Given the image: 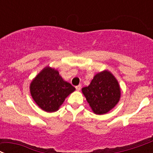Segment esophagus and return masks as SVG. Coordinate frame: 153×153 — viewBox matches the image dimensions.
Wrapping results in <instances>:
<instances>
[{"instance_id":"esophagus-1","label":"esophagus","mask_w":153,"mask_h":153,"mask_svg":"<svg viewBox=\"0 0 153 153\" xmlns=\"http://www.w3.org/2000/svg\"><path fill=\"white\" fill-rule=\"evenodd\" d=\"M75 88H76V90L78 91H79L81 90V88H82V85H78V86L75 87Z\"/></svg>"}]
</instances>
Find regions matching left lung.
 I'll list each match as a JSON object with an SVG mask.
<instances>
[{
  "instance_id": "obj_1",
  "label": "left lung",
  "mask_w": 153,
  "mask_h": 153,
  "mask_svg": "<svg viewBox=\"0 0 153 153\" xmlns=\"http://www.w3.org/2000/svg\"><path fill=\"white\" fill-rule=\"evenodd\" d=\"M87 102L95 114H107L119 102L121 96L119 82L108 70L96 74L90 85L82 89Z\"/></svg>"
}]
</instances>
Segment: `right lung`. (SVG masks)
Wrapping results in <instances>:
<instances>
[{"mask_svg": "<svg viewBox=\"0 0 153 153\" xmlns=\"http://www.w3.org/2000/svg\"><path fill=\"white\" fill-rule=\"evenodd\" d=\"M75 91L58 70L50 66L42 68L30 85V94L35 103L48 113L57 111L65 98Z\"/></svg>", "mask_w": 153, "mask_h": 153, "instance_id": "1", "label": "right lung"}]
</instances>
